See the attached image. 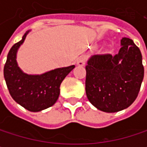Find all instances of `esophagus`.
I'll return each mask as SVG.
<instances>
[{"mask_svg":"<svg viewBox=\"0 0 147 147\" xmlns=\"http://www.w3.org/2000/svg\"><path fill=\"white\" fill-rule=\"evenodd\" d=\"M85 64H86V58L85 57H80L76 61V65L79 66H84Z\"/></svg>","mask_w":147,"mask_h":147,"instance_id":"esophagus-1","label":"esophagus"}]
</instances>
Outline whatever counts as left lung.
I'll return each instance as SVG.
<instances>
[{
  "label": "left lung",
  "instance_id": "obj_1",
  "mask_svg": "<svg viewBox=\"0 0 147 147\" xmlns=\"http://www.w3.org/2000/svg\"><path fill=\"white\" fill-rule=\"evenodd\" d=\"M86 65V94L98 110L123 111L138 96L144 78L142 55L133 40L123 37L116 55H92Z\"/></svg>",
  "mask_w": 147,
  "mask_h": 147
}]
</instances>
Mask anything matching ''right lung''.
<instances>
[{"mask_svg": "<svg viewBox=\"0 0 147 147\" xmlns=\"http://www.w3.org/2000/svg\"><path fill=\"white\" fill-rule=\"evenodd\" d=\"M30 31L10 49L4 66V78L15 101L30 111L38 112L56 103L60 93V84L75 65L56 68L42 74L24 72L18 65L17 53Z\"/></svg>", "mask_w": 147, "mask_h": 147, "instance_id": "add662e5", "label": "right lung"}]
</instances>
